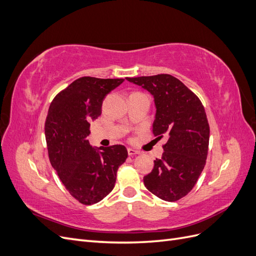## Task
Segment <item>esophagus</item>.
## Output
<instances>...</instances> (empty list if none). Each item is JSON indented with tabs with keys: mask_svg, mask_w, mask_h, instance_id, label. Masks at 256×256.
<instances>
[{
	"mask_svg": "<svg viewBox=\"0 0 256 256\" xmlns=\"http://www.w3.org/2000/svg\"><path fill=\"white\" fill-rule=\"evenodd\" d=\"M140 154V152L134 150V148H131V147H129V148H128V154H129V156H134V154Z\"/></svg>",
	"mask_w": 256,
	"mask_h": 256,
	"instance_id": "1",
	"label": "esophagus"
}]
</instances>
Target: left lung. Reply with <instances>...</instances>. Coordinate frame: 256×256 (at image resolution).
Segmentation results:
<instances>
[{
    "label": "left lung",
    "instance_id": "left-lung-1",
    "mask_svg": "<svg viewBox=\"0 0 256 256\" xmlns=\"http://www.w3.org/2000/svg\"><path fill=\"white\" fill-rule=\"evenodd\" d=\"M154 96L156 115L152 134L168 142L152 171L144 176L147 190L159 198L175 202L194 187L206 164L209 125L198 97L171 74L126 78Z\"/></svg>",
    "mask_w": 256,
    "mask_h": 256
}]
</instances>
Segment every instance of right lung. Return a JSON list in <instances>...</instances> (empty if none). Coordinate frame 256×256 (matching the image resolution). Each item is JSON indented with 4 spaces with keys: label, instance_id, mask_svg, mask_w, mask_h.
<instances>
[{
    "label": "right lung",
    "instance_id": "1",
    "mask_svg": "<svg viewBox=\"0 0 256 256\" xmlns=\"http://www.w3.org/2000/svg\"><path fill=\"white\" fill-rule=\"evenodd\" d=\"M124 79L82 76L56 96L44 125L49 159L69 193L80 203H98L113 190L116 173L126 161L124 145L92 147V120L102 114L104 97Z\"/></svg>",
    "mask_w": 256,
    "mask_h": 256
}]
</instances>
